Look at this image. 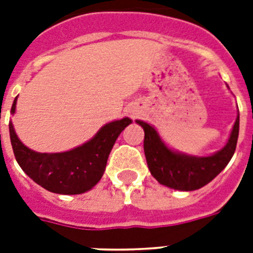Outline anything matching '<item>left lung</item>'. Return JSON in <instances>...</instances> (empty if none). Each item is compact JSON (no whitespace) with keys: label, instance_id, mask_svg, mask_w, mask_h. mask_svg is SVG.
Segmentation results:
<instances>
[{"label":"left lung","instance_id":"obj_1","mask_svg":"<svg viewBox=\"0 0 253 253\" xmlns=\"http://www.w3.org/2000/svg\"><path fill=\"white\" fill-rule=\"evenodd\" d=\"M144 130V155L151 174L162 185L181 192H192L208 185L227 166L236 150L239 114L226 146L206 158L174 152L164 144L158 131L148 123L136 121Z\"/></svg>","mask_w":253,"mask_h":253}]
</instances>
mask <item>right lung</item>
Wrapping results in <instances>:
<instances>
[{"label":"right lung","mask_w":253,"mask_h":253,"mask_svg":"<svg viewBox=\"0 0 253 253\" xmlns=\"http://www.w3.org/2000/svg\"><path fill=\"white\" fill-rule=\"evenodd\" d=\"M15 106L17 98L11 106V114L15 113ZM131 122L130 118H123L107 123L89 142L59 154L30 150L18 138L13 123H10V140L19 167L38 185L57 194H81L102 178L115 140Z\"/></svg>","instance_id":"right-lung-1"}]
</instances>
